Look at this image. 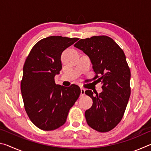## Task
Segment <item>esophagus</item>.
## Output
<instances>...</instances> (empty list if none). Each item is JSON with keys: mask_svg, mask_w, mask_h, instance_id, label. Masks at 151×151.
Instances as JSON below:
<instances>
[{"mask_svg": "<svg viewBox=\"0 0 151 151\" xmlns=\"http://www.w3.org/2000/svg\"><path fill=\"white\" fill-rule=\"evenodd\" d=\"M85 94V89L83 88H81V95L84 96Z\"/></svg>", "mask_w": 151, "mask_h": 151, "instance_id": "1", "label": "esophagus"}]
</instances>
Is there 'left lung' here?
<instances>
[{
    "label": "left lung",
    "mask_w": 151,
    "mask_h": 151,
    "mask_svg": "<svg viewBox=\"0 0 151 151\" xmlns=\"http://www.w3.org/2000/svg\"><path fill=\"white\" fill-rule=\"evenodd\" d=\"M90 58L96 73L93 80L101 83L103 92L87 90L93 99L91 109L85 111L89 127L101 132L114 129L124 115L131 94V71L121 47L107 36H94L81 39L74 45Z\"/></svg>",
    "instance_id": "obj_1"
}]
</instances>
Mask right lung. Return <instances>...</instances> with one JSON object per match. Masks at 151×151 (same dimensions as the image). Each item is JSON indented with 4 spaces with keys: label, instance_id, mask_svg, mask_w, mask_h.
<instances>
[{
    "label": "right lung",
    "instance_id": "obj_1",
    "mask_svg": "<svg viewBox=\"0 0 151 151\" xmlns=\"http://www.w3.org/2000/svg\"><path fill=\"white\" fill-rule=\"evenodd\" d=\"M77 38L51 36L38 42L23 66L20 90L30 121L43 131H52L65 123L70 109L78 99V85H56L55 75L62 69L60 57Z\"/></svg>",
    "mask_w": 151,
    "mask_h": 151
}]
</instances>
